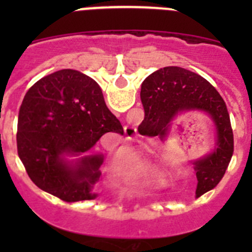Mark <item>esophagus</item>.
<instances>
[{
  "instance_id": "esophagus-1",
  "label": "esophagus",
  "mask_w": 252,
  "mask_h": 252,
  "mask_svg": "<svg viewBox=\"0 0 252 252\" xmlns=\"http://www.w3.org/2000/svg\"><path fill=\"white\" fill-rule=\"evenodd\" d=\"M125 130V136H126V140H133L137 136V130L135 126L132 125H126L124 127Z\"/></svg>"
}]
</instances>
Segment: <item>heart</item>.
Instances as JSON below:
<instances>
[{"label": "heart", "instance_id": "heart-1", "mask_svg": "<svg viewBox=\"0 0 252 252\" xmlns=\"http://www.w3.org/2000/svg\"><path fill=\"white\" fill-rule=\"evenodd\" d=\"M119 166L133 177H150L157 174V169L153 162L136 155H128L127 158L120 160Z\"/></svg>", "mask_w": 252, "mask_h": 252}]
</instances>
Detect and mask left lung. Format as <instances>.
I'll use <instances>...</instances> for the list:
<instances>
[{
  "label": "left lung",
  "mask_w": 252,
  "mask_h": 252,
  "mask_svg": "<svg viewBox=\"0 0 252 252\" xmlns=\"http://www.w3.org/2000/svg\"><path fill=\"white\" fill-rule=\"evenodd\" d=\"M145 122L151 135L164 137L170 121L182 111L199 110L212 119L216 127L213 153L194 161L197 175L195 195L215 188L223 178L233 154V132L226 103L215 87L201 75L179 68L165 66L146 78L141 86Z\"/></svg>",
  "instance_id": "8db88e82"
}]
</instances>
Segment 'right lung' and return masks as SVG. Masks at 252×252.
I'll list each match as a JSON object with an SVG mask.
<instances>
[{
  "mask_svg": "<svg viewBox=\"0 0 252 252\" xmlns=\"http://www.w3.org/2000/svg\"><path fill=\"white\" fill-rule=\"evenodd\" d=\"M107 132L124 128L106 106L92 78L62 69L37 81L26 92L19 111L17 154L35 186L65 202L97 197L103 157L87 155ZM65 155H83L66 162Z\"/></svg>",
  "mask_w": 252,
  "mask_h": 252,
  "instance_id": "1",
  "label": "right lung"
}]
</instances>
